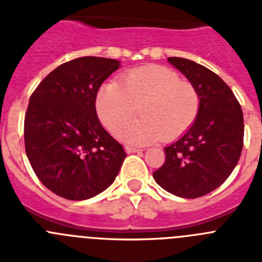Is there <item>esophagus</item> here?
Here are the masks:
<instances>
[{
  "instance_id": "esophagus-1",
  "label": "esophagus",
  "mask_w": 262,
  "mask_h": 262,
  "mask_svg": "<svg viewBox=\"0 0 262 262\" xmlns=\"http://www.w3.org/2000/svg\"><path fill=\"white\" fill-rule=\"evenodd\" d=\"M127 154H136V152H142V149H139V148H134V147H126Z\"/></svg>"
}]
</instances>
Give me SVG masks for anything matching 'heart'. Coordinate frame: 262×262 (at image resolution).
Returning <instances> with one entry per match:
<instances>
[{"label":"heart","mask_w":262,"mask_h":262,"mask_svg":"<svg viewBox=\"0 0 262 262\" xmlns=\"http://www.w3.org/2000/svg\"><path fill=\"white\" fill-rule=\"evenodd\" d=\"M201 98L190 81L181 80L172 69L147 66L127 72L120 84L108 82L99 89L96 107L99 119L117 133L136 114L142 119L118 134L122 140L144 144L173 140L193 126Z\"/></svg>","instance_id":"heart-1"}]
</instances>
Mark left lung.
<instances>
[{
    "label": "left lung",
    "mask_w": 262,
    "mask_h": 262,
    "mask_svg": "<svg viewBox=\"0 0 262 262\" xmlns=\"http://www.w3.org/2000/svg\"><path fill=\"white\" fill-rule=\"evenodd\" d=\"M196 88L200 113L177 142L164 148L165 161L154 178L169 193L198 198L221 186L239 161L244 118L239 101L216 73L184 57H168Z\"/></svg>",
    "instance_id": "8db88e82"
}]
</instances>
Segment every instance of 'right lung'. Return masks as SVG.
<instances>
[{"label": "right lung", "mask_w": 262, "mask_h": 262, "mask_svg": "<svg viewBox=\"0 0 262 262\" xmlns=\"http://www.w3.org/2000/svg\"><path fill=\"white\" fill-rule=\"evenodd\" d=\"M118 68L114 59L78 57L53 69L30 97L26 155L41 184L66 200H88L107 189L127 156L96 111L98 89Z\"/></svg>", "instance_id": "1"}]
</instances>
